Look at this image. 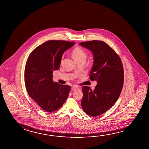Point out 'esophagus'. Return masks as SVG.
Instances as JSON below:
<instances>
[{"mask_svg":"<svg viewBox=\"0 0 149 149\" xmlns=\"http://www.w3.org/2000/svg\"><path fill=\"white\" fill-rule=\"evenodd\" d=\"M72 91H76L79 89V87L77 86H73L72 87Z\"/></svg>","mask_w":149,"mask_h":149,"instance_id":"esophagus-1","label":"esophagus"}]
</instances>
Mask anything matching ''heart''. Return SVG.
Returning a JSON list of instances; mask_svg holds the SVG:
<instances>
[{
	"instance_id": "1",
	"label": "heart",
	"mask_w": 149,
	"mask_h": 149,
	"mask_svg": "<svg viewBox=\"0 0 149 149\" xmlns=\"http://www.w3.org/2000/svg\"><path fill=\"white\" fill-rule=\"evenodd\" d=\"M72 56L74 60L76 62H78L81 60H86L87 54L85 50L81 47H77L73 50Z\"/></svg>"
}]
</instances>
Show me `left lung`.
<instances>
[{"mask_svg": "<svg viewBox=\"0 0 149 149\" xmlns=\"http://www.w3.org/2000/svg\"><path fill=\"white\" fill-rule=\"evenodd\" d=\"M79 45L94 55L89 78L96 81L97 85L93 91L87 86L83 87L81 104L87 115L95 117L112 107L120 96L124 81L123 63L117 53L104 41L93 40Z\"/></svg>", "mask_w": 149, "mask_h": 149, "instance_id": "obj_1", "label": "left lung"}]
</instances>
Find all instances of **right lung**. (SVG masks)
I'll use <instances>...</instances> for the list:
<instances>
[{"label":"right lung","mask_w":149,"mask_h":149,"mask_svg":"<svg viewBox=\"0 0 149 149\" xmlns=\"http://www.w3.org/2000/svg\"><path fill=\"white\" fill-rule=\"evenodd\" d=\"M75 42L50 40L40 45L30 54L24 69V83L29 96L47 112L59 109L71 90L53 81V72L58 70L64 52Z\"/></svg>","instance_id":"1"}]
</instances>
